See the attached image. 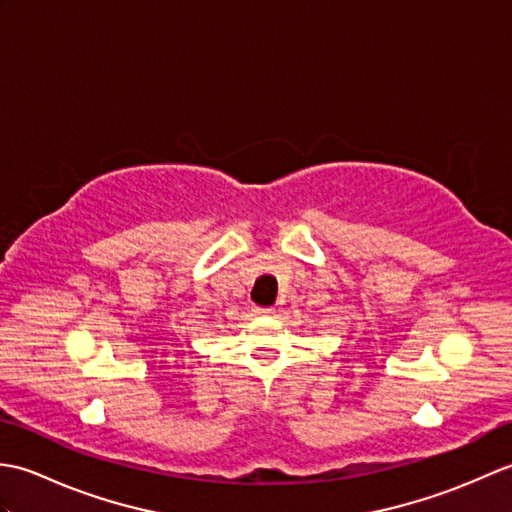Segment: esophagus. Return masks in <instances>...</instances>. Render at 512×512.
I'll return each instance as SVG.
<instances>
[{
    "instance_id": "obj_1",
    "label": "esophagus",
    "mask_w": 512,
    "mask_h": 512,
    "mask_svg": "<svg viewBox=\"0 0 512 512\" xmlns=\"http://www.w3.org/2000/svg\"><path fill=\"white\" fill-rule=\"evenodd\" d=\"M253 312L259 314V317H268V314H273V308H255Z\"/></svg>"
}]
</instances>
